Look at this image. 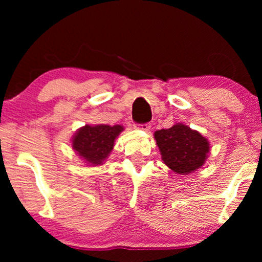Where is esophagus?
<instances>
[{
    "mask_svg": "<svg viewBox=\"0 0 262 262\" xmlns=\"http://www.w3.org/2000/svg\"><path fill=\"white\" fill-rule=\"evenodd\" d=\"M150 127H151V125H150L149 123L139 124V125H138L139 130H143V131H150Z\"/></svg>",
    "mask_w": 262,
    "mask_h": 262,
    "instance_id": "esophagus-1",
    "label": "esophagus"
}]
</instances>
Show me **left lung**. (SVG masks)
<instances>
[{"instance_id":"1","label":"left lung","mask_w":262,"mask_h":262,"mask_svg":"<svg viewBox=\"0 0 262 262\" xmlns=\"http://www.w3.org/2000/svg\"><path fill=\"white\" fill-rule=\"evenodd\" d=\"M164 164L178 174L192 173L203 166L210 150L209 141L184 124L155 132Z\"/></svg>"}]
</instances>
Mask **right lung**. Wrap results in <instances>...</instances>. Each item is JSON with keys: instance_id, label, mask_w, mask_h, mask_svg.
<instances>
[{"instance_id": "obj_1", "label": "right lung", "mask_w": 262, "mask_h": 262, "mask_svg": "<svg viewBox=\"0 0 262 262\" xmlns=\"http://www.w3.org/2000/svg\"><path fill=\"white\" fill-rule=\"evenodd\" d=\"M123 130L121 125H85L75 134L73 149L87 163L99 166L112 151L114 141Z\"/></svg>"}]
</instances>
